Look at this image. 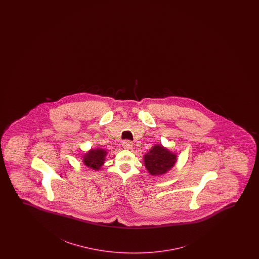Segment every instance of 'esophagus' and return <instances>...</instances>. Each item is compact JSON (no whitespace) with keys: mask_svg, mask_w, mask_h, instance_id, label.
<instances>
[{"mask_svg":"<svg viewBox=\"0 0 259 259\" xmlns=\"http://www.w3.org/2000/svg\"><path fill=\"white\" fill-rule=\"evenodd\" d=\"M123 147L125 149H131L133 148V143L130 141H124L123 142Z\"/></svg>","mask_w":259,"mask_h":259,"instance_id":"1","label":"esophagus"}]
</instances>
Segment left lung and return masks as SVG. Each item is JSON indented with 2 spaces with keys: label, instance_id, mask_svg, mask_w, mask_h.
<instances>
[{
  "label": "left lung",
  "instance_id": "1",
  "mask_svg": "<svg viewBox=\"0 0 259 259\" xmlns=\"http://www.w3.org/2000/svg\"><path fill=\"white\" fill-rule=\"evenodd\" d=\"M177 161V155L162 145H154L144 156L145 167L152 176L166 174Z\"/></svg>",
  "mask_w": 259,
  "mask_h": 259
}]
</instances>
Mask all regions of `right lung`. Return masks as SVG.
Masks as SVG:
<instances>
[{"label":"right lung","instance_id":"1","mask_svg":"<svg viewBox=\"0 0 259 259\" xmlns=\"http://www.w3.org/2000/svg\"><path fill=\"white\" fill-rule=\"evenodd\" d=\"M106 154V150L103 149H90L83 155V163L93 170H100L104 163Z\"/></svg>","mask_w":259,"mask_h":259}]
</instances>
